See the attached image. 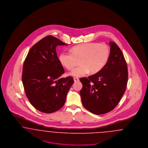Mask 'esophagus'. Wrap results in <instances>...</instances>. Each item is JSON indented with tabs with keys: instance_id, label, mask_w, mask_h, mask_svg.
Segmentation results:
<instances>
[{
	"instance_id": "1",
	"label": "esophagus",
	"mask_w": 148,
	"mask_h": 148,
	"mask_svg": "<svg viewBox=\"0 0 148 148\" xmlns=\"http://www.w3.org/2000/svg\"><path fill=\"white\" fill-rule=\"evenodd\" d=\"M79 80V79L77 78V77H74V82H77Z\"/></svg>"
}]
</instances>
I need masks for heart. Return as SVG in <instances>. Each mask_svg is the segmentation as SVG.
<instances>
[{"label": "heart", "instance_id": "1", "mask_svg": "<svg viewBox=\"0 0 148 148\" xmlns=\"http://www.w3.org/2000/svg\"><path fill=\"white\" fill-rule=\"evenodd\" d=\"M110 54V48L105 43L86 42L73 47L71 53L62 52L59 60L68 70L73 69L80 60L81 65L69 74L74 77H81L89 71L95 74L101 71L108 63Z\"/></svg>", "mask_w": 148, "mask_h": 148}]
</instances>
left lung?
<instances>
[{
    "mask_svg": "<svg viewBox=\"0 0 148 148\" xmlns=\"http://www.w3.org/2000/svg\"><path fill=\"white\" fill-rule=\"evenodd\" d=\"M110 54L104 68L88 78L82 77L80 91L85 108L97 115L108 113L118 105L127 88V64L115 42H109Z\"/></svg>",
    "mask_w": 148,
    "mask_h": 148,
    "instance_id": "8db88e82",
    "label": "left lung"
}]
</instances>
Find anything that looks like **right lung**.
Masks as SVG:
<instances>
[{"label": "right lung", "mask_w": 148, "mask_h": 148, "mask_svg": "<svg viewBox=\"0 0 148 148\" xmlns=\"http://www.w3.org/2000/svg\"><path fill=\"white\" fill-rule=\"evenodd\" d=\"M68 45L48 35L34 44L23 64L22 82L31 104L38 110L52 113L61 109L73 78L60 77L64 73L56 54L58 45Z\"/></svg>", "instance_id": "add662e5"}]
</instances>
